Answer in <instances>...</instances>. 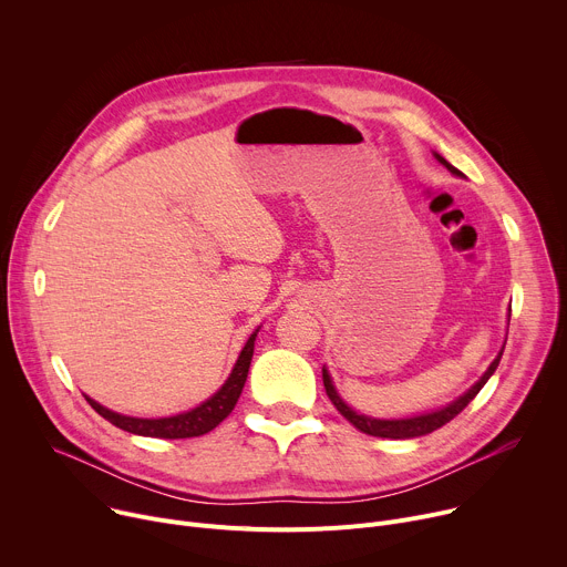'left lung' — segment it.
<instances>
[{
  "label": "left lung",
  "instance_id": "8db88e82",
  "mask_svg": "<svg viewBox=\"0 0 567 567\" xmlns=\"http://www.w3.org/2000/svg\"><path fill=\"white\" fill-rule=\"evenodd\" d=\"M435 158L440 161L442 166H446L453 175L462 177V173L457 168H453L449 161L440 154H435ZM505 350V348H503ZM503 350L498 352V357L494 359V363L487 368V372H484L480 377V381H475V385H471L462 396H457L453 403H449V406L440 409V411H433V413H424V415H415V417H406V420H374V417H368V415H359L357 411H352L348 403L339 396L334 383H332V377L330 372L322 368V383H326V392L328 396L332 399V403L337 406V411L354 426L359 429L361 433L365 435H374V437H388V440H411V437H422V435H429L437 429H442L444 424H449L455 415H460L466 406L468 401L482 390V385L489 381V377L496 372L498 363H501V357H503Z\"/></svg>",
  "mask_w": 567,
  "mask_h": 567
}]
</instances>
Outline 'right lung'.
Instances as JSON below:
<instances>
[{"label":"right lung","mask_w":567,"mask_h":567,"mask_svg":"<svg viewBox=\"0 0 567 567\" xmlns=\"http://www.w3.org/2000/svg\"><path fill=\"white\" fill-rule=\"evenodd\" d=\"M260 330H256L247 346L241 348L233 372L228 374V379L224 381V385L206 401H202L197 409L188 411V413H179L173 417H158V420H143V417H127L121 413H114L105 406H101L99 401L90 399L85 394V399L90 401V406L105 417L110 424H114L116 429H123L127 433L134 435H143V437H161V440H184V437H199L206 435L208 431H213L217 424H221L230 411L235 409V403L241 394V388H245L247 374H249V365L254 359V346H256V337Z\"/></svg>","instance_id":"obj_1"}]
</instances>
